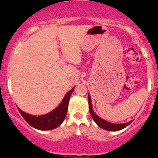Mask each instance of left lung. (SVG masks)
I'll use <instances>...</instances> for the list:
<instances>
[{
	"mask_svg": "<svg viewBox=\"0 0 158 158\" xmlns=\"http://www.w3.org/2000/svg\"><path fill=\"white\" fill-rule=\"evenodd\" d=\"M89 111H90V114L92 115V118H93L94 122L98 125L101 128L105 129V130L107 131H119L122 130V129L125 128V127L128 126V125H130L132 122V121H130L129 122L125 124H112L110 123V122H106V121L103 120L102 118H99L98 116H97L95 114V112L93 111L92 108V102H91V98L89 95Z\"/></svg>",
	"mask_w": 158,
	"mask_h": 158,
	"instance_id": "8db88e82",
	"label": "left lung"
}]
</instances>
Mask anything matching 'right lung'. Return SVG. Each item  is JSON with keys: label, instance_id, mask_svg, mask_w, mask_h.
Wrapping results in <instances>:
<instances>
[{"label": "right lung", "instance_id": "right-lung-1", "mask_svg": "<svg viewBox=\"0 0 158 158\" xmlns=\"http://www.w3.org/2000/svg\"><path fill=\"white\" fill-rule=\"evenodd\" d=\"M74 88L72 89L69 92H68L66 94L63 102L56 109H54L53 111L48 113V114H44V115L36 117V116L27 114L24 111H21L19 108H17V109H18V111H20L23 118L26 120V122L33 128L44 131L54 129L60 126L66 118V113L68 111L69 98L71 96V94L73 93V90H74Z\"/></svg>", "mask_w": 158, "mask_h": 158}]
</instances>
